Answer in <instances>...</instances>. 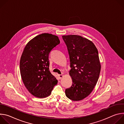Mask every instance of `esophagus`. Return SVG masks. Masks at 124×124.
<instances>
[{
	"label": "esophagus",
	"mask_w": 124,
	"mask_h": 124,
	"mask_svg": "<svg viewBox=\"0 0 124 124\" xmlns=\"http://www.w3.org/2000/svg\"><path fill=\"white\" fill-rule=\"evenodd\" d=\"M58 77L60 79H61L63 77V75H58Z\"/></svg>",
	"instance_id": "34e87169"
}]
</instances>
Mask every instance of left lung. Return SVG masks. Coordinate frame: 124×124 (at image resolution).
<instances>
[{
	"label": "left lung",
	"mask_w": 124,
	"mask_h": 124,
	"mask_svg": "<svg viewBox=\"0 0 124 124\" xmlns=\"http://www.w3.org/2000/svg\"><path fill=\"white\" fill-rule=\"evenodd\" d=\"M62 38L69 52L73 81L65 94L70 100L80 101L90 95L98 80L101 68L98 51L92 41L79 35H64Z\"/></svg>",
	"instance_id": "obj_1"
}]
</instances>
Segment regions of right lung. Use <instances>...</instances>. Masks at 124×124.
Masks as SVG:
<instances>
[{
	"instance_id": "obj_1",
	"label": "right lung",
	"mask_w": 124,
	"mask_h": 124,
	"mask_svg": "<svg viewBox=\"0 0 124 124\" xmlns=\"http://www.w3.org/2000/svg\"><path fill=\"white\" fill-rule=\"evenodd\" d=\"M59 44L58 36L43 33L31 40L24 47L20 63L21 75L27 89L35 97L49 96L57 83L49 71L48 56Z\"/></svg>"
}]
</instances>
